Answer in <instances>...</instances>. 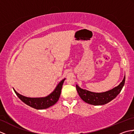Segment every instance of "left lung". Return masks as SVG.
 Here are the masks:
<instances>
[{
  "label": "left lung",
  "instance_id": "8db88e82",
  "mask_svg": "<svg viewBox=\"0 0 134 134\" xmlns=\"http://www.w3.org/2000/svg\"><path fill=\"white\" fill-rule=\"evenodd\" d=\"M125 79L126 76H124L123 81L118 86L102 93L90 92L86 89H82L78 85H76V88L79 96L85 102L93 105H102L108 103L115 98L120 93L124 85Z\"/></svg>",
  "mask_w": 134,
  "mask_h": 134
}]
</instances>
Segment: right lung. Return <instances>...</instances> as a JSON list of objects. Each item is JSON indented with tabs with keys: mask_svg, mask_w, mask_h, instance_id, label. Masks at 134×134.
Returning <instances> with one entry per match:
<instances>
[{
	"mask_svg": "<svg viewBox=\"0 0 134 134\" xmlns=\"http://www.w3.org/2000/svg\"><path fill=\"white\" fill-rule=\"evenodd\" d=\"M65 79V78L62 79L57 85L55 89L52 93H51L47 96L43 97H27L20 94L19 93L16 92L14 88L13 90L18 98L25 104L36 109H44L52 107L58 102L60 96L62 86Z\"/></svg>",
	"mask_w": 134,
	"mask_h": 134,
	"instance_id": "obj_1",
	"label": "right lung"
}]
</instances>
